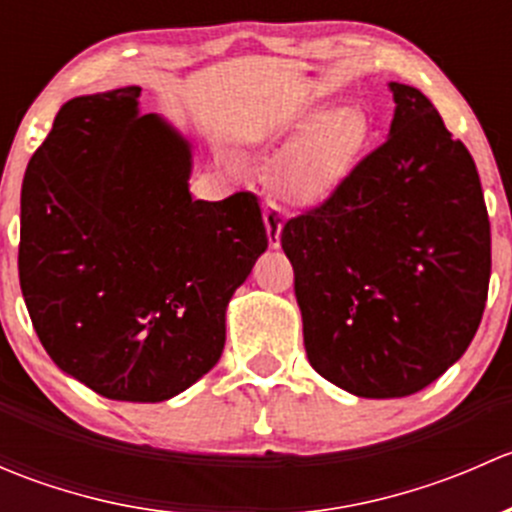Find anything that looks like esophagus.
Segmentation results:
<instances>
[{
	"label": "esophagus",
	"instance_id": "obj_1",
	"mask_svg": "<svg viewBox=\"0 0 512 512\" xmlns=\"http://www.w3.org/2000/svg\"><path fill=\"white\" fill-rule=\"evenodd\" d=\"M282 225H285V215H282V210L277 208L272 200H267L265 203V227H267V237H270L272 247H280Z\"/></svg>",
	"mask_w": 512,
	"mask_h": 512
}]
</instances>
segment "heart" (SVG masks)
Wrapping results in <instances>:
<instances>
[{
    "label": "heart",
    "mask_w": 512,
    "mask_h": 512,
    "mask_svg": "<svg viewBox=\"0 0 512 512\" xmlns=\"http://www.w3.org/2000/svg\"><path fill=\"white\" fill-rule=\"evenodd\" d=\"M297 141L282 153L275 183L289 200H317L349 170L369 136L366 118L356 108H322L297 126ZM230 170L240 168L232 153H223Z\"/></svg>",
    "instance_id": "b5f03b06"
}]
</instances>
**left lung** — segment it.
I'll return each instance as SVG.
<instances>
[{
	"mask_svg": "<svg viewBox=\"0 0 512 512\" xmlns=\"http://www.w3.org/2000/svg\"><path fill=\"white\" fill-rule=\"evenodd\" d=\"M389 138L287 220L304 349L361 399H401L456 364L488 299L490 223L471 153L414 86L389 84Z\"/></svg>",
	"mask_w": 512,
	"mask_h": 512,
	"instance_id": "obj_1",
	"label": "left lung"
}]
</instances>
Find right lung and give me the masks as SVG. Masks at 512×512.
Masks as SVG:
<instances>
[{
    "label": "right lung",
    "mask_w": 512,
    "mask_h": 512,
    "mask_svg": "<svg viewBox=\"0 0 512 512\" xmlns=\"http://www.w3.org/2000/svg\"><path fill=\"white\" fill-rule=\"evenodd\" d=\"M138 98L126 86L56 113L24 173L19 285L61 371L156 404L218 364L267 230L252 193L193 200L190 143Z\"/></svg>",
    "instance_id": "obj_1"
}]
</instances>
